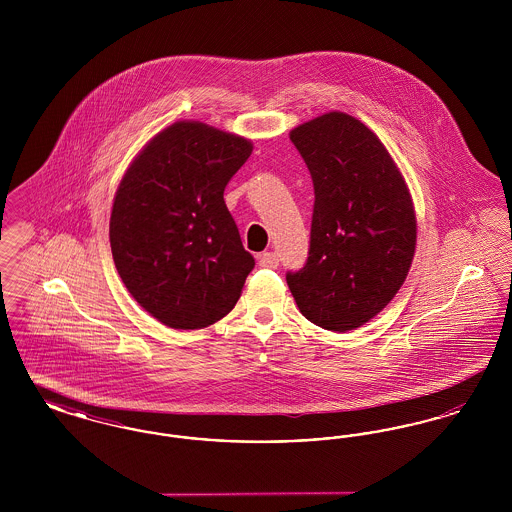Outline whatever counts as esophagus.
Wrapping results in <instances>:
<instances>
[{"label":"esophagus","mask_w":512,"mask_h":512,"mask_svg":"<svg viewBox=\"0 0 512 512\" xmlns=\"http://www.w3.org/2000/svg\"><path fill=\"white\" fill-rule=\"evenodd\" d=\"M259 267L276 268L278 267V255L272 251H265L259 255Z\"/></svg>","instance_id":"1"}]
</instances>
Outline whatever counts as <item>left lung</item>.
Instances as JSON below:
<instances>
[{"instance_id": "obj_1", "label": "left lung", "mask_w": 512, "mask_h": 512, "mask_svg": "<svg viewBox=\"0 0 512 512\" xmlns=\"http://www.w3.org/2000/svg\"><path fill=\"white\" fill-rule=\"evenodd\" d=\"M313 178L309 257L286 280L301 315L347 332L376 317L413 263V199L388 149L340 111L293 128Z\"/></svg>"}]
</instances>
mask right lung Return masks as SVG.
Returning a JSON list of instances; mask_svg holds the SVG:
<instances>
[{
  "label": "right lung",
  "instance_id": "add662e5",
  "mask_svg": "<svg viewBox=\"0 0 512 512\" xmlns=\"http://www.w3.org/2000/svg\"><path fill=\"white\" fill-rule=\"evenodd\" d=\"M249 140L203 122H174L128 167L109 240L130 295L151 317L197 330L228 315L255 259L224 188L251 155Z\"/></svg>",
  "mask_w": 512,
  "mask_h": 512
}]
</instances>
